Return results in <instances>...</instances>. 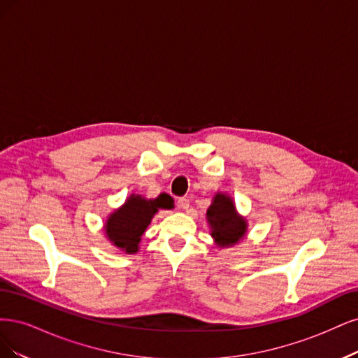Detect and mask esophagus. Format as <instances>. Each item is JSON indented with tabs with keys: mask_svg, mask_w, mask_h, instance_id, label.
<instances>
[{
	"mask_svg": "<svg viewBox=\"0 0 358 358\" xmlns=\"http://www.w3.org/2000/svg\"><path fill=\"white\" fill-rule=\"evenodd\" d=\"M177 205H178V208H181V210H187L190 206V201L187 198H180Z\"/></svg>",
	"mask_w": 358,
	"mask_h": 358,
	"instance_id": "34e87169",
	"label": "esophagus"
}]
</instances>
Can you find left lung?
<instances>
[{"label":"left lung","mask_w":358,"mask_h":358,"mask_svg":"<svg viewBox=\"0 0 358 358\" xmlns=\"http://www.w3.org/2000/svg\"><path fill=\"white\" fill-rule=\"evenodd\" d=\"M206 218L211 226V235L220 247L236 244L247 230V223L236 214L232 199L222 193L215 194L211 206L206 211Z\"/></svg>","instance_id":"left-lung-1"}]
</instances>
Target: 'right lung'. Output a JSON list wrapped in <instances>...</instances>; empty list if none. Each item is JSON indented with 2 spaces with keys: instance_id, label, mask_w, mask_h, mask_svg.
I'll return each mask as SVG.
<instances>
[{
  "instance_id": "1",
  "label": "right lung",
  "mask_w": 358,
  "mask_h": 358,
  "mask_svg": "<svg viewBox=\"0 0 358 358\" xmlns=\"http://www.w3.org/2000/svg\"><path fill=\"white\" fill-rule=\"evenodd\" d=\"M174 201L162 193L156 199H144L140 194H132L122 208L114 211L106 223V234L114 245L128 255L138 251L141 236L159 208L169 210Z\"/></svg>"
}]
</instances>
